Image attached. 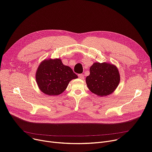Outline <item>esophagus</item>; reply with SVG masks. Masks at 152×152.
Listing matches in <instances>:
<instances>
[{"instance_id":"esophagus-1","label":"esophagus","mask_w":152,"mask_h":152,"mask_svg":"<svg viewBox=\"0 0 152 152\" xmlns=\"http://www.w3.org/2000/svg\"><path fill=\"white\" fill-rule=\"evenodd\" d=\"M78 77L81 79H84V75L82 74H79L78 75Z\"/></svg>"}]
</instances>
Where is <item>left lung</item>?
I'll list each match as a JSON object with an SVG mask.
<instances>
[{
    "mask_svg": "<svg viewBox=\"0 0 152 152\" xmlns=\"http://www.w3.org/2000/svg\"><path fill=\"white\" fill-rule=\"evenodd\" d=\"M90 74L86 77L89 90L100 96L111 94L120 82V74L114 65L103 62H96L90 69Z\"/></svg>",
    "mask_w": 152,
    "mask_h": 152,
    "instance_id": "obj_1",
    "label": "left lung"
}]
</instances>
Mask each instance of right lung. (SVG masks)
Returning <instances> with one entry per match:
<instances>
[{
    "label": "right lung",
    "instance_id": "1",
    "mask_svg": "<svg viewBox=\"0 0 152 152\" xmlns=\"http://www.w3.org/2000/svg\"><path fill=\"white\" fill-rule=\"evenodd\" d=\"M77 78L72 69L64 66L59 59L43 61L36 73V80L42 93L57 96L64 91L69 82Z\"/></svg>",
    "mask_w": 152,
    "mask_h": 152
}]
</instances>
